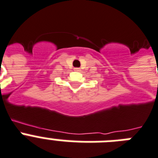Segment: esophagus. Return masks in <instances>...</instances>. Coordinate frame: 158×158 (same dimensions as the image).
<instances>
[{
	"label": "esophagus",
	"instance_id": "34e87169",
	"mask_svg": "<svg viewBox=\"0 0 158 158\" xmlns=\"http://www.w3.org/2000/svg\"><path fill=\"white\" fill-rule=\"evenodd\" d=\"M75 71H79L80 70H79V68H75Z\"/></svg>",
	"mask_w": 158,
	"mask_h": 158
}]
</instances>
